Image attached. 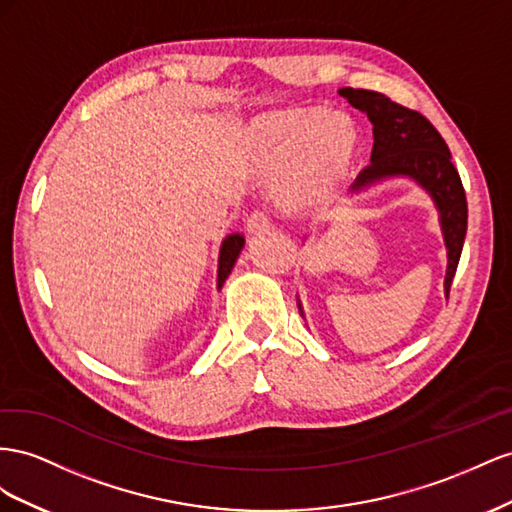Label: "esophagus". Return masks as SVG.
<instances>
[{
    "label": "esophagus",
    "instance_id": "1",
    "mask_svg": "<svg viewBox=\"0 0 512 512\" xmlns=\"http://www.w3.org/2000/svg\"><path fill=\"white\" fill-rule=\"evenodd\" d=\"M272 227V218L266 212H253L246 218L248 233H266Z\"/></svg>",
    "mask_w": 512,
    "mask_h": 512
}]
</instances>
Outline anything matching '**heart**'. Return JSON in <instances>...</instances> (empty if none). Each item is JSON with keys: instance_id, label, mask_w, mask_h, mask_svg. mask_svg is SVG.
Segmentation results:
<instances>
[{"instance_id": "b5f03b06", "label": "heart", "mask_w": 512, "mask_h": 512, "mask_svg": "<svg viewBox=\"0 0 512 512\" xmlns=\"http://www.w3.org/2000/svg\"><path fill=\"white\" fill-rule=\"evenodd\" d=\"M360 150L356 122L341 111L291 107L259 118L248 152L259 173L279 180L289 210L324 208L337 195Z\"/></svg>"}]
</instances>
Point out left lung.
Returning a JSON list of instances; mask_svg holds the SVG:
<instances>
[{
  "instance_id": "left-lung-1",
  "label": "left lung",
  "mask_w": 512,
  "mask_h": 512,
  "mask_svg": "<svg viewBox=\"0 0 512 512\" xmlns=\"http://www.w3.org/2000/svg\"><path fill=\"white\" fill-rule=\"evenodd\" d=\"M339 94L373 122L371 165L360 171L352 188L362 191L390 175H410L427 188L442 212L448 248L446 296H450L467 231V199L446 141L425 115L399 105L382 92L343 87Z\"/></svg>"
}]
</instances>
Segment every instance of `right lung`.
Segmentation results:
<instances>
[{"mask_svg":"<svg viewBox=\"0 0 512 512\" xmlns=\"http://www.w3.org/2000/svg\"><path fill=\"white\" fill-rule=\"evenodd\" d=\"M244 246V238L238 236V233H233V236H229L223 246H221V259H218V289L223 287L225 279L229 276L233 264H236V259L242 251Z\"/></svg>","mask_w":512,"mask_h":512,"instance_id":"add662e5","label":"right lung"}]
</instances>
